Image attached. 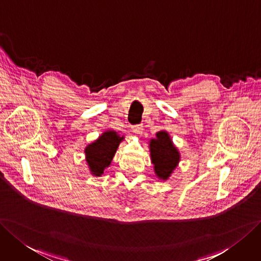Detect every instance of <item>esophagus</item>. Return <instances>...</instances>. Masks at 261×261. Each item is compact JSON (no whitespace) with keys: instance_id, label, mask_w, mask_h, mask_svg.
Segmentation results:
<instances>
[{"instance_id":"1","label":"esophagus","mask_w":261,"mask_h":261,"mask_svg":"<svg viewBox=\"0 0 261 261\" xmlns=\"http://www.w3.org/2000/svg\"><path fill=\"white\" fill-rule=\"evenodd\" d=\"M132 131H133L134 133H137V134H142V132H143V124L133 125V127H132Z\"/></svg>"}]
</instances>
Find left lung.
<instances>
[{"instance_id": "left-lung-1", "label": "left lung", "mask_w": 261, "mask_h": 261, "mask_svg": "<svg viewBox=\"0 0 261 261\" xmlns=\"http://www.w3.org/2000/svg\"><path fill=\"white\" fill-rule=\"evenodd\" d=\"M150 159L153 171L159 179L167 180L177 168L180 153L165 130L156 133V138L149 141Z\"/></svg>"}]
</instances>
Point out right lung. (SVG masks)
Returning <instances> with one entry per match:
<instances>
[{
    "mask_svg": "<svg viewBox=\"0 0 261 261\" xmlns=\"http://www.w3.org/2000/svg\"><path fill=\"white\" fill-rule=\"evenodd\" d=\"M123 140L124 137L118 132L106 130L94 142L86 146V162L93 176L103 175L104 170L111 166L119 144Z\"/></svg>",
    "mask_w": 261,
    "mask_h": 261,
    "instance_id": "add662e5",
    "label": "right lung"
}]
</instances>
